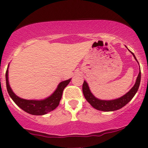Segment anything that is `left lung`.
<instances>
[{"label":"left lung","instance_id":"left-lung-1","mask_svg":"<svg viewBox=\"0 0 148 148\" xmlns=\"http://www.w3.org/2000/svg\"><path fill=\"white\" fill-rule=\"evenodd\" d=\"M132 55L134 56L135 59H136V57L135 56L134 53L131 52ZM140 79H141V72H139V74L137 78L136 82L133 87L129 91L127 94H125L124 96L122 97L119 98V99H114V100H101V99H97L92 93H91L89 88L88 86L87 83L86 82H84L82 85V91L84 96L85 99H86L88 102L94 107V108L97 109L98 110L104 112H111V111H115V110H120V109L123 107L124 106L126 105L131 99L133 98L136 92H138L139 86L140 84Z\"/></svg>","mask_w":148,"mask_h":148}]
</instances>
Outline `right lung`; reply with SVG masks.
Segmentation results:
<instances>
[{"instance_id": "1", "label": "right lung", "mask_w": 148, "mask_h": 148, "mask_svg": "<svg viewBox=\"0 0 148 148\" xmlns=\"http://www.w3.org/2000/svg\"><path fill=\"white\" fill-rule=\"evenodd\" d=\"M8 69H7L6 73H5V79H6L7 91H8L10 97L13 99V102L16 103L20 108H21L26 112L31 114H34V115H43V114L50 112L51 111L56 109L59 106V102L62 99L64 89L71 81V79H69L66 81L62 82L59 84L57 89L53 92V95H51L49 97L46 98L44 100H27V99H21L16 96L11 90L9 84H8Z\"/></svg>"}]
</instances>
